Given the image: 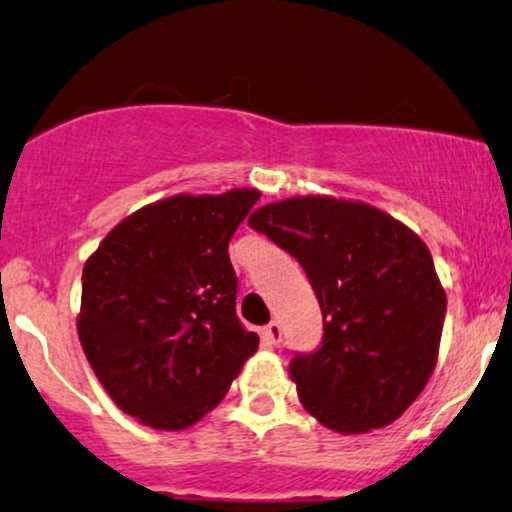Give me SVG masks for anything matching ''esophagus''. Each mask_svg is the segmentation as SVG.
<instances>
[{
  "instance_id": "obj_1",
  "label": "esophagus",
  "mask_w": 512,
  "mask_h": 512,
  "mask_svg": "<svg viewBox=\"0 0 512 512\" xmlns=\"http://www.w3.org/2000/svg\"><path fill=\"white\" fill-rule=\"evenodd\" d=\"M261 338H263V343H266V346H278V343L283 341V329H280L278 321H271L268 326H263Z\"/></svg>"
}]
</instances>
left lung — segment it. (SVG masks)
<instances>
[{
	"label": "left lung",
	"mask_w": 512,
	"mask_h": 512,
	"mask_svg": "<svg viewBox=\"0 0 512 512\" xmlns=\"http://www.w3.org/2000/svg\"><path fill=\"white\" fill-rule=\"evenodd\" d=\"M249 227L300 261L324 314L321 346L290 363L304 409L343 435L396 421L438 363L447 297L428 246L387 212L329 195L263 205Z\"/></svg>",
	"instance_id": "left-lung-1"
}]
</instances>
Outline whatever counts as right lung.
I'll use <instances>...</instances> for the list:
<instances>
[{
  "label": "right lung",
  "instance_id": "1",
  "mask_svg": "<svg viewBox=\"0 0 512 512\" xmlns=\"http://www.w3.org/2000/svg\"><path fill=\"white\" fill-rule=\"evenodd\" d=\"M261 193L174 195L113 227L82 273L79 341L118 409L183 430L215 409L256 353L237 317L227 246Z\"/></svg>",
  "mask_w": 512,
  "mask_h": 512
}]
</instances>
